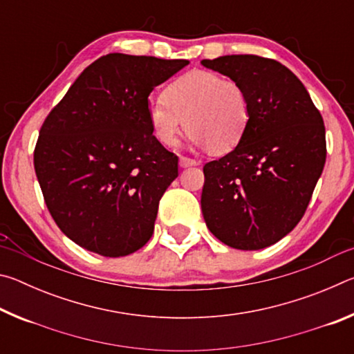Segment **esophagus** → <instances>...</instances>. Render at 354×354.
I'll return each mask as SVG.
<instances>
[{
	"instance_id": "esophagus-1",
	"label": "esophagus",
	"mask_w": 354,
	"mask_h": 354,
	"mask_svg": "<svg viewBox=\"0 0 354 354\" xmlns=\"http://www.w3.org/2000/svg\"><path fill=\"white\" fill-rule=\"evenodd\" d=\"M179 165H181L183 169H185V167H194V165H198V160L190 159V158H185V156H181V158H179Z\"/></svg>"
}]
</instances>
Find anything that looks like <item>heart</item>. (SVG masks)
I'll return each mask as SVG.
<instances>
[{"label": "heart", "mask_w": 354, "mask_h": 354, "mask_svg": "<svg viewBox=\"0 0 354 354\" xmlns=\"http://www.w3.org/2000/svg\"><path fill=\"white\" fill-rule=\"evenodd\" d=\"M251 120V100L242 84L207 70H192L148 103V122L162 145H176L184 129L190 140L214 153L239 145ZM186 123L184 124L183 122Z\"/></svg>", "instance_id": "heart-1"}]
</instances>
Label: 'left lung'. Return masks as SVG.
Wrapping results in <instances>:
<instances>
[{
  "instance_id": "8db88e82",
  "label": "left lung",
  "mask_w": 354,
  "mask_h": 354,
  "mask_svg": "<svg viewBox=\"0 0 354 354\" xmlns=\"http://www.w3.org/2000/svg\"><path fill=\"white\" fill-rule=\"evenodd\" d=\"M201 64L242 84L251 100L239 145L203 167V217L227 247H270L301 220L325 167L323 118L301 81L273 59L232 55Z\"/></svg>"
}]
</instances>
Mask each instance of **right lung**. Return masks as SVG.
Here are the masks:
<instances>
[{"label": "right lung", "instance_id": "add662e5", "mask_svg": "<svg viewBox=\"0 0 354 354\" xmlns=\"http://www.w3.org/2000/svg\"><path fill=\"white\" fill-rule=\"evenodd\" d=\"M187 64L106 55L48 113L34 149L35 175L51 217L80 247L120 257L151 239L178 156L153 136L148 97Z\"/></svg>", "mask_w": 354, "mask_h": 354}]
</instances>
